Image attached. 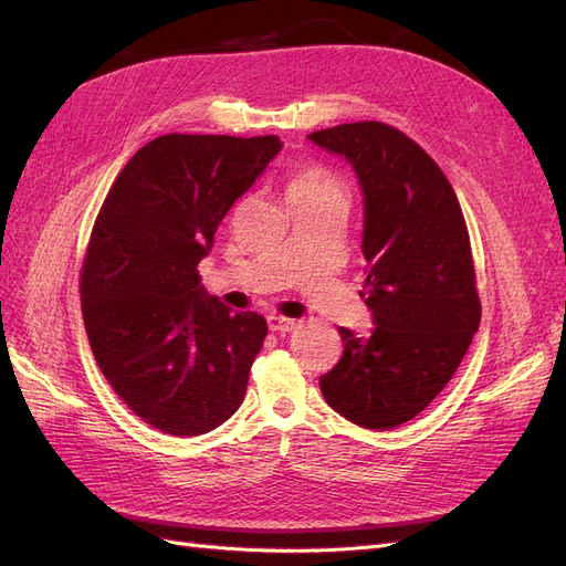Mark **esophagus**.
Instances as JSON below:
<instances>
[{
	"label": "esophagus",
	"instance_id": "1",
	"mask_svg": "<svg viewBox=\"0 0 566 566\" xmlns=\"http://www.w3.org/2000/svg\"><path fill=\"white\" fill-rule=\"evenodd\" d=\"M269 321V331H273V333H290V331H295V325H297V321H293V318H287V316H269L266 318Z\"/></svg>",
	"mask_w": 566,
	"mask_h": 566
}]
</instances>
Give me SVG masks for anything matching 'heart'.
<instances>
[{"instance_id":"b5f03b06","label":"heart","mask_w":566,"mask_h":566,"mask_svg":"<svg viewBox=\"0 0 566 566\" xmlns=\"http://www.w3.org/2000/svg\"><path fill=\"white\" fill-rule=\"evenodd\" d=\"M325 191H339L337 179L314 163H302L290 169L285 193L290 198H306V196H318Z\"/></svg>"}]
</instances>
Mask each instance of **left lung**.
<instances>
[{
	"instance_id": "obj_1",
	"label": "left lung",
	"mask_w": 566,
	"mask_h": 566,
	"mask_svg": "<svg viewBox=\"0 0 566 566\" xmlns=\"http://www.w3.org/2000/svg\"><path fill=\"white\" fill-rule=\"evenodd\" d=\"M345 156L364 188V295L375 328H339L323 399L366 430H391L449 385L482 318L470 233L441 167L401 129L364 119L310 134Z\"/></svg>"
}]
</instances>
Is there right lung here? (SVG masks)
<instances>
[{
  "instance_id": "right-lung-1",
  "label": "right lung",
  "mask_w": 566,
  "mask_h": 566,
  "mask_svg": "<svg viewBox=\"0 0 566 566\" xmlns=\"http://www.w3.org/2000/svg\"><path fill=\"white\" fill-rule=\"evenodd\" d=\"M279 150L273 134L158 136L96 214L80 276L90 347L117 397L165 434L210 432L245 399L266 321L205 295L198 264Z\"/></svg>"
}]
</instances>
